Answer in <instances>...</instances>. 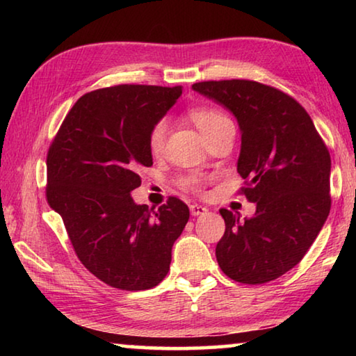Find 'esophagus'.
I'll return each mask as SVG.
<instances>
[{"label":"esophagus","instance_id":"esophagus-1","mask_svg":"<svg viewBox=\"0 0 356 356\" xmlns=\"http://www.w3.org/2000/svg\"><path fill=\"white\" fill-rule=\"evenodd\" d=\"M190 212H191L193 216H197V215L207 213L209 209L204 207V206H200V204H191V206H190Z\"/></svg>","mask_w":356,"mask_h":356}]
</instances>
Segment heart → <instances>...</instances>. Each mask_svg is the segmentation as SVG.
<instances>
[{
	"mask_svg": "<svg viewBox=\"0 0 356 356\" xmlns=\"http://www.w3.org/2000/svg\"><path fill=\"white\" fill-rule=\"evenodd\" d=\"M190 119L196 124V127L200 129L201 134L204 135L206 140L210 136L215 135L216 131H220L226 125H232V120L227 118L225 111L218 110V108L213 106H196L190 110ZM166 140V122L165 119L156 120L154 127L149 131L147 138V147L154 155L160 154L163 150ZM179 184L182 188L200 193L204 186V180L200 176H195V174H190V176H184L179 180Z\"/></svg>",
	"mask_w": 356,
	"mask_h": 356,
	"instance_id": "1",
	"label": "heart"
}]
</instances>
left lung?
Returning a JSON list of instances; mask_svg holds the SVG:
<instances>
[{
  "label": "left lung",
  "mask_w": 356,
  "mask_h": 356,
  "mask_svg": "<svg viewBox=\"0 0 356 356\" xmlns=\"http://www.w3.org/2000/svg\"><path fill=\"white\" fill-rule=\"evenodd\" d=\"M193 89L237 118L242 149L240 195L256 202L243 221L227 209L215 254L222 273L264 284L293 268L308 252L331 209V159L306 110L291 95L251 80L201 81Z\"/></svg>",
  "instance_id": "left-lung-1"
}]
</instances>
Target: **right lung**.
<instances>
[{"instance_id":"1","label":"right lung","mask_w":356,"mask_h":356,"mask_svg":"<svg viewBox=\"0 0 356 356\" xmlns=\"http://www.w3.org/2000/svg\"><path fill=\"white\" fill-rule=\"evenodd\" d=\"M182 88L118 84L81 95L47 154V202L61 215L80 262L105 284L146 291L163 281L171 250L190 218L170 196L150 210L130 191L152 166L149 131Z\"/></svg>"}]
</instances>
